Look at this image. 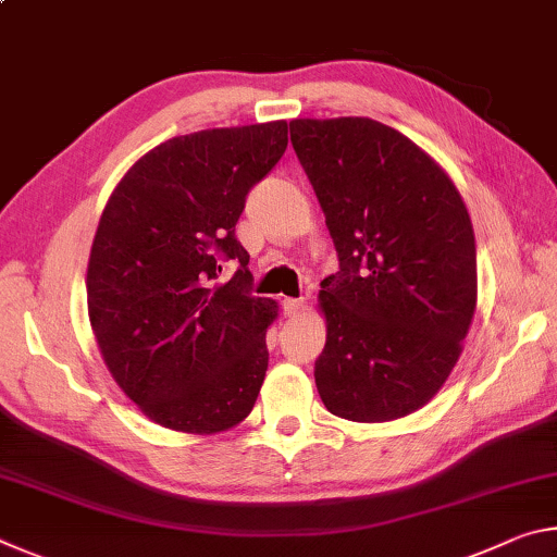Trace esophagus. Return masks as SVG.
<instances>
[{
  "mask_svg": "<svg viewBox=\"0 0 557 557\" xmlns=\"http://www.w3.org/2000/svg\"><path fill=\"white\" fill-rule=\"evenodd\" d=\"M305 312V299H285L282 301V314L285 317H299Z\"/></svg>",
  "mask_w": 557,
  "mask_h": 557,
  "instance_id": "34e87169",
  "label": "esophagus"
}]
</instances>
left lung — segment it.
<instances>
[{"instance_id": "left-lung-1", "label": "left lung", "mask_w": 557, "mask_h": 557, "mask_svg": "<svg viewBox=\"0 0 557 557\" xmlns=\"http://www.w3.org/2000/svg\"><path fill=\"white\" fill-rule=\"evenodd\" d=\"M338 252L319 289L326 410L393 422L449 379L476 312L474 228L455 182L403 132L371 117L292 120Z\"/></svg>"}]
</instances>
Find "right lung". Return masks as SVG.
Instances as JSON below:
<instances>
[{"label": "right lung", "instance_id": "right-lung-1", "mask_svg": "<svg viewBox=\"0 0 557 557\" xmlns=\"http://www.w3.org/2000/svg\"><path fill=\"white\" fill-rule=\"evenodd\" d=\"M287 149V122L172 137L132 164L88 258V319L122 393L157 425L215 435L248 418L277 301L250 297L235 238L245 196ZM221 259L239 270L213 283Z\"/></svg>", "mask_w": 557, "mask_h": 557}]
</instances>
